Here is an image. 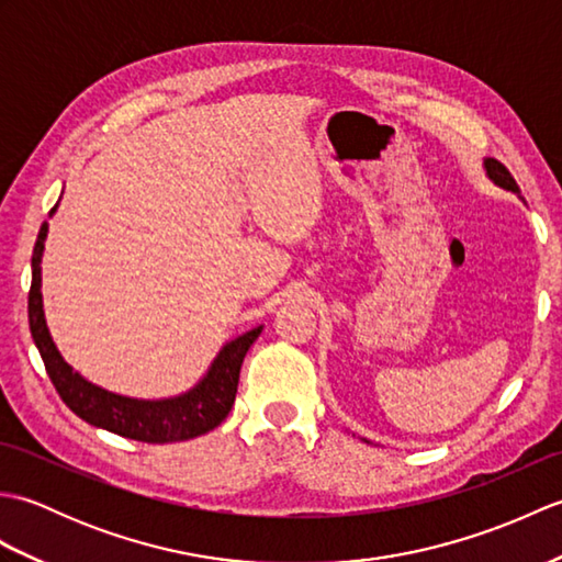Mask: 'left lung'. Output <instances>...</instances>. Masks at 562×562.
<instances>
[{
  "label": "left lung",
  "instance_id": "8db88e82",
  "mask_svg": "<svg viewBox=\"0 0 562 562\" xmlns=\"http://www.w3.org/2000/svg\"><path fill=\"white\" fill-rule=\"evenodd\" d=\"M483 166H485L487 178H491L495 186L505 188V190H512V193L519 195V186H517L515 178H512V173L507 171V166H503L497 159H485Z\"/></svg>",
  "mask_w": 562,
  "mask_h": 562
}]
</instances>
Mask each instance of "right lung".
<instances>
[{
	"instance_id": "obj_1",
	"label": "right lung",
	"mask_w": 562,
	"mask_h": 562,
	"mask_svg": "<svg viewBox=\"0 0 562 562\" xmlns=\"http://www.w3.org/2000/svg\"><path fill=\"white\" fill-rule=\"evenodd\" d=\"M55 210L57 205L50 210V214ZM45 236L47 222L41 226L31 258L33 280L29 292V326L35 348H38L45 362V372L57 389L59 398L67 403V408L93 427H103L127 439L147 441V445L186 441L217 427L232 411L244 357L260 336L262 326L250 328L244 336L226 342L220 355L214 357L207 374L181 396L145 401L105 391L83 379L63 360V355H59L50 338V330H47L41 294V258Z\"/></svg>"
}]
</instances>
